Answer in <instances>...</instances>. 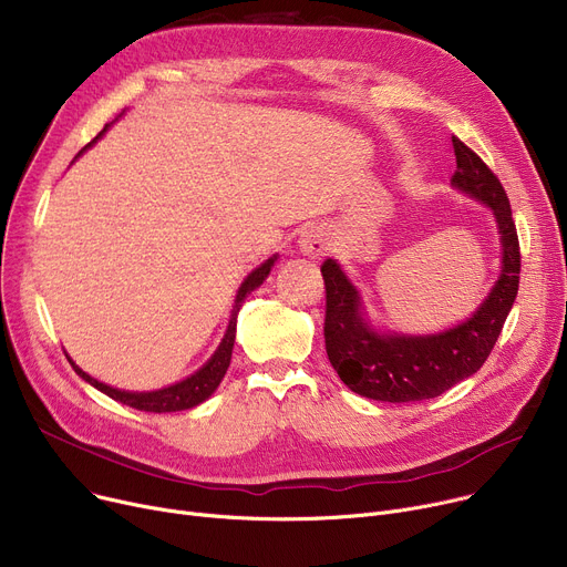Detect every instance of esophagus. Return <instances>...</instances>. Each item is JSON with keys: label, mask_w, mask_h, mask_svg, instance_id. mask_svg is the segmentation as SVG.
I'll return each instance as SVG.
<instances>
[{"label": "esophagus", "mask_w": 567, "mask_h": 567, "mask_svg": "<svg viewBox=\"0 0 567 567\" xmlns=\"http://www.w3.org/2000/svg\"><path fill=\"white\" fill-rule=\"evenodd\" d=\"M298 246H300V252H303L306 257L319 259V257L328 255L330 237H328V233L323 228H310V230H306L303 235H300Z\"/></svg>", "instance_id": "1"}]
</instances>
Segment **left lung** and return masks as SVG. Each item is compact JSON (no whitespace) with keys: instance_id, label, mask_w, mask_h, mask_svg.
<instances>
[{"instance_id":"8db88e82","label":"left lung","mask_w":567,"mask_h":567,"mask_svg":"<svg viewBox=\"0 0 567 567\" xmlns=\"http://www.w3.org/2000/svg\"><path fill=\"white\" fill-rule=\"evenodd\" d=\"M451 184L493 209L502 235V274L478 310L437 334H383L364 319L360 293L334 259L321 264L326 282V353L349 390L373 401L435 399L470 379L495 349L519 287V241L508 196L497 175L458 136H451Z\"/></svg>"}]
</instances>
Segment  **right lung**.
<instances>
[{
  "instance_id": "right-lung-1",
  "label": "right lung",
  "mask_w": 567,
  "mask_h": 567,
  "mask_svg": "<svg viewBox=\"0 0 567 567\" xmlns=\"http://www.w3.org/2000/svg\"><path fill=\"white\" fill-rule=\"evenodd\" d=\"M106 127H109V125H106ZM106 127H104L91 143H95V141L106 132ZM91 143H89L86 147H91ZM86 147H84V150H86ZM84 150H82V153H84ZM82 153H80V155H82ZM80 155H78V157H80ZM274 261H276V255H274L271 259L264 261V264H259V267H257L252 274H248V278L241 282V287H239V291H237V298H235V306H233V315H230L228 330H225V334H223V339H220V344H218L216 353H214L194 375H188V379H184V381H179V383H175V385H171V388L155 390V392H125V390L109 388V385H104V383L91 379V375H89L86 371H82L70 358H68V362L72 364L74 371H78V375H82V379H84L86 383H91L93 388H97L100 392H104V394L111 396L113 401H121V403H125V405H130V408L145 410V412H177V410L194 408V405L203 403L205 399H209V396L214 394V390L220 385L225 371H228V367H230L233 347H235V334H237V315H239V310H241L244 298H246L252 289H257L264 280H267V276H269V271H271V267H274Z\"/></svg>"
}]
</instances>
